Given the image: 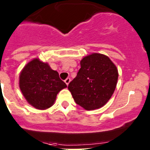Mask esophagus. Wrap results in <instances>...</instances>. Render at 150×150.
Listing matches in <instances>:
<instances>
[{"label": "esophagus", "instance_id": "obj_1", "mask_svg": "<svg viewBox=\"0 0 150 150\" xmlns=\"http://www.w3.org/2000/svg\"><path fill=\"white\" fill-rule=\"evenodd\" d=\"M64 82H65L67 86H68V85H69V82H70V78H66V80L64 81Z\"/></svg>", "mask_w": 150, "mask_h": 150}]
</instances>
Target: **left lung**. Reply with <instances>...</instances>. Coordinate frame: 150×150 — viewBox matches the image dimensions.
I'll return each instance as SVG.
<instances>
[{
  "label": "left lung",
  "instance_id": "obj_1",
  "mask_svg": "<svg viewBox=\"0 0 150 150\" xmlns=\"http://www.w3.org/2000/svg\"><path fill=\"white\" fill-rule=\"evenodd\" d=\"M81 67L68 89L76 104L85 110L101 108L115 90L118 78L117 67L107 56L98 53L83 57Z\"/></svg>",
  "mask_w": 150,
  "mask_h": 150
}]
</instances>
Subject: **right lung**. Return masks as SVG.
<instances>
[{"label": "right lung", "mask_w": 150, "mask_h": 150, "mask_svg": "<svg viewBox=\"0 0 150 150\" xmlns=\"http://www.w3.org/2000/svg\"><path fill=\"white\" fill-rule=\"evenodd\" d=\"M19 85L27 102L38 110L51 107L59 92L67 87L58 72L38 58L33 59L24 67L19 75Z\"/></svg>", "instance_id": "1"}]
</instances>
